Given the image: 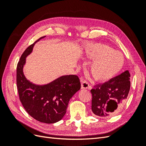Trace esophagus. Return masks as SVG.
I'll list each match as a JSON object with an SVG mask.
<instances>
[{"label":"esophagus","instance_id":"34e87169","mask_svg":"<svg viewBox=\"0 0 146 146\" xmlns=\"http://www.w3.org/2000/svg\"><path fill=\"white\" fill-rule=\"evenodd\" d=\"M81 88L82 89H90L91 86L86 80H84L83 78L81 79Z\"/></svg>","mask_w":146,"mask_h":146}]
</instances>
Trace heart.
Listing matches in <instances>:
<instances>
[{
    "label": "heart",
    "instance_id": "b5f03b06",
    "mask_svg": "<svg viewBox=\"0 0 146 146\" xmlns=\"http://www.w3.org/2000/svg\"><path fill=\"white\" fill-rule=\"evenodd\" d=\"M87 57L94 61L90 68L91 75L96 81L108 82L115 77L124 64V56L121 52L102 44L91 45Z\"/></svg>",
    "mask_w": 146,
    "mask_h": 146
}]
</instances>
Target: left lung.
<instances>
[{"label":"left lung","instance_id":"left-lung-1","mask_svg":"<svg viewBox=\"0 0 146 146\" xmlns=\"http://www.w3.org/2000/svg\"><path fill=\"white\" fill-rule=\"evenodd\" d=\"M130 74L127 70L91 90V110L96 116L108 117L120 111L130 89Z\"/></svg>","mask_w":146,"mask_h":146}]
</instances>
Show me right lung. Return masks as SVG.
<instances>
[{"label": "right lung", "instance_id": "1", "mask_svg": "<svg viewBox=\"0 0 146 146\" xmlns=\"http://www.w3.org/2000/svg\"><path fill=\"white\" fill-rule=\"evenodd\" d=\"M44 37L29 46L21 55L17 66L16 83L21 102L29 115L41 122L54 123L64 117L70 99L80 90L81 84L75 75L63 76L42 85L26 78L23 72L26 57L35 44Z\"/></svg>", "mask_w": 146, "mask_h": 146}]
</instances>
